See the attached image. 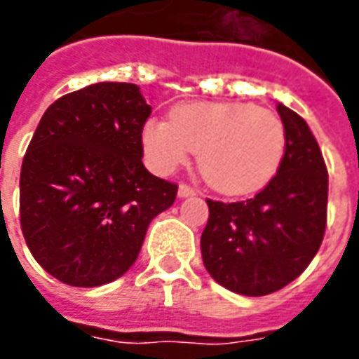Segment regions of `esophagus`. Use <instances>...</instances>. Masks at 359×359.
Listing matches in <instances>:
<instances>
[{
	"label": "esophagus",
	"instance_id": "1",
	"mask_svg": "<svg viewBox=\"0 0 359 359\" xmlns=\"http://www.w3.org/2000/svg\"><path fill=\"white\" fill-rule=\"evenodd\" d=\"M198 190L196 188H191L188 184H180L179 186V198H190V196H196Z\"/></svg>",
	"mask_w": 359,
	"mask_h": 359
}]
</instances>
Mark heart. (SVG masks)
Returning <instances> with one entry per match:
<instances>
[{
  "instance_id": "b5f03b06",
  "label": "heart",
  "mask_w": 359,
  "mask_h": 359,
  "mask_svg": "<svg viewBox=\"0 0 359 359\" xmlns=\"http://www.w3.org/2000/svg\"><path fill=\"white\" fill-rule=\"evenodd\" d=\"M143 149L160 175L173 173L199 152V171L215 190L245 196L275 177L286 152V130L264 107L186 103L175 107L171 120L144 122Z\"/></svg>"
}]
</instances>
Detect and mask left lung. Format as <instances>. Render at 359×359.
<instances>
[{"mask_svg":"<svg viewBox=\"0 0 359 359\" xmlns=\"http://www.w3.org/2000/svg\"><path fill=\"white\" fill-rule=\"evenodd\" d=\"M286 152L277 175L254 198L235 203L207 199L201 233L205 269L235 294L267 295L307 269L324 239L327 169L305 120L283 103Z\"/></svg>","mask_w":359,"mask_h":359,"instance_id":"1","label":"left lung"}]
</instances>
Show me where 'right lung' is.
<instances>
[{"instance_id":"add662e5","label":"right lung","mask_w":359,"mask_h":359,"mask_svg":"<svg viewBox=\"0 0 359 359\" xmlns=\"http://www.w3.org/2000/svg\"><path fill=\"white\" fill-rule=\"evenodd\" d=\"M150 105L130 82H97L43 114L20 171V226L37 264L60 283L94 288L135 264L152 218L179 186L144 168Z\"/></svg>"}]
</instances>
